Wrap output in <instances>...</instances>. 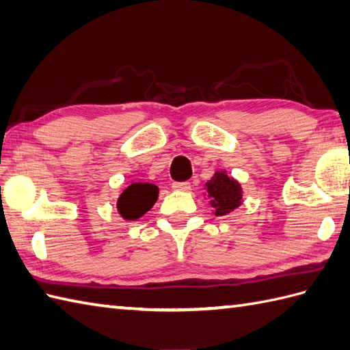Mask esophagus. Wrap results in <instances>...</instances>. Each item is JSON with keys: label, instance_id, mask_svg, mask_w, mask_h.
I'll return each mask as SVG.
<instances>
[{"label": "esophagus", "instance_id": "1", "mask_svg": "<svg viewBox=\"0 0 350 350\" xmlns=\"http://www.w3.org/2000/svg\"><path fill=\"white\" fill-rule=\"evenodd\" d=\"M172 189L176 191H189L191 189L190 183H174Z\"/></svg>", "mask_w": 350, "mask_h": 350}]
</instances>
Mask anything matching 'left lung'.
I'll list each match as a JSON object with an SVG mask.
<instances>
[{"instance_id": "1", "label": "left lung", "mask_w": 350, "mask_h": 350, "mask_svg": "<svg viewBox=\"0 0 350 350\" xmlns=\"http://www.w3.org/2000/svg\"><path fill=\"white\" fill-rule=\"evenodd\" d=\"M217 217L227 215L243 203V189L241 183L227 174V170H217L204 184V193Z\"/></svg>"}]
</instances>
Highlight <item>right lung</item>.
Wrapping results in <instances>:
<instances>
[{"label": "right lung", "instance_id": "1", "mask_svg": "<svg viewBox=\"0 0 350 350\" xmlns=\"http://www.w3.org/2000/svg\"><path fill=\"white\" fill-rule=\"evenodd\" d=\"M159 187L148 183L132 181L117 199V212L126 221H136L157 202Z\"/></svg>", "mask_w": 350, "mask_h": 350}]
</instances>
